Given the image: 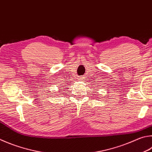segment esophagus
Wrapping results in <instances>:
<instances>
[{"instance_id":"obj_1","label":"esophagus","mask_w":152,"mask_h":152,"mask_svg":"<svg viewBox=\"0 0 152 152\" xmlns=\"http://www.w3.org/2000/svg\"><path fill=\"white\" fill-rule=\"evenodd\" d=\"M79 79H80V80H81V79H82V78H79Z\"/></svg>"}]
</instances>
